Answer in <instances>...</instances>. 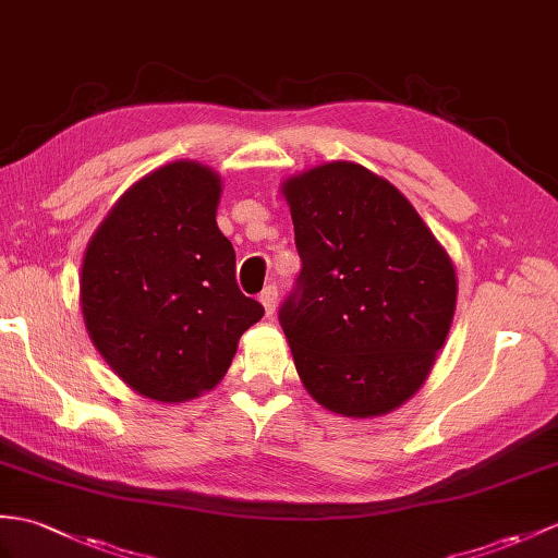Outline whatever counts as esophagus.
<instances>
[{
  "instance_id": "34e87169",
  "label": "esophagus",
  "mask_w": 558,
  "mask_h": 558,
  "mask_svg": "<svg viewBox=\"0 0 558 558\" xmlns=\"http://www.w3.org/2000/svg\"><path fill=\"white\" fill-rule=\"evenodd\" d=\"M258 300H262V304L266 308V316H274V311L278 306V288H276V284H268V288H264V292L258 294Z\"/></svg>"
}]
</instances>
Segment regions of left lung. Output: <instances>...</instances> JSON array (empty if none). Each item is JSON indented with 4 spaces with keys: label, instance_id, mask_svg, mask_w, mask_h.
Masks as SVG:
<instances>
[{
    "label": "left lung",
    "instance_id": "1",
    "mask_svg": "<svg viewBox=\"0 0 558 558\" xmlns=\"http://www.w3.org/2000/svg\"><path fill=\"white\" fill-rule=\"evenodd\" d=\"M302 270L278 320L318 404L366 418L418 390L457 306L447 252L387 180L332 161L284 183Z\"/></svg>",
    "mask_w": 558,
    "mask_h": 558
}]
</instances>
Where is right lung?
<instances>
[{"label":"right lung","instance_id":"obj_1","mask_svg":"<svg viewBox=\"0 0 558 558\" xmlns=\"http://www.w3.org/2000/svg\"><path fill=\"white\" fill-rule=\"evenodd\" d=\"M220 178L175 161L113 206L85 252L89 338L135 392L185 401L228 371L240 335L264 316L235 280V250L216 226Z\"/></svg>","mask_w":558,"mask_h":558}]
</instances>
